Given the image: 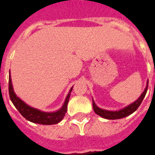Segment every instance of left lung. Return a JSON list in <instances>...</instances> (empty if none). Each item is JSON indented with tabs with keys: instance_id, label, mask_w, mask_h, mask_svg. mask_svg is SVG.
Masks as SVG:
<instances>
[{
	"instance_id": "obj_1",
	"label": "left lung",
	"mask_w": 155,
	"mask_h": 155,
	"mask_svg": "<svg viewBox=\"0 0 155 155\" xmlns=\"http://www.w3.org/2000/svg\"><path fill=\"white\" fill-rule=\"evenodd\" d=\"M148 85H149V81L147 82L146 88H145V90L143 92V94L140 95V97L135 102H134L133 104H130L129 106H127V107H125L123 110H120L119 111L104 110L103 109L97 107L95 105V104H94V101H93V109H94V111L98 115L103 117L104 119H107V120H118V119H122V118L128 116V115H130L132 113H134L141 104L143 98H144L145 94H146L147 91H148Z\"/></svg>"
}]
</instances>
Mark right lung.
Returning <instances> with one entry per match:
<instances>
[{
    "label": "right lung",
    "instance_id": "obj_1",
    "mask_svg": "<svg viewBox=\"0 0 155 155\" xmlns=\"http://www.w3.org/2000/svg\"><path fill=\"white\" fill-rule=\"evenodd\" d=\"M71 91H72V88L71 89L70 93L68 94L64 104L61 110H59L54 113H45V112H42V111H40L39 110H36L34 108L30 107L29 105L25 104L21 100H20L15 95V92L13 91L11 75L9 77V94H10L11 101H12L13 104L15 105V107L17 109V110L21 113L22 116L33 123L50 125V124H58L60 121L63 120V118L67 111V104L69 102Z\"/></svg>",
    "mask_w": 155,
    "mask_h": 155
}]
</instances>
